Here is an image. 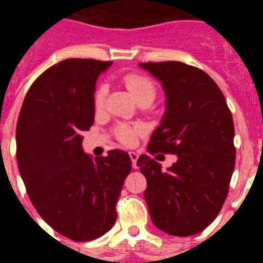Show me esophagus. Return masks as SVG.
<instances>
[{
	"mask_svg": "<svg viewBox=\"0 0 263 263\" xmlns=\"http://www.w3.org/2000/svg\"><path fill=\"white\" fill-rule=\"evenodd\" d=\"M129 158H131V160H132V167H134V169H137L138 167L137 160H138V158H139V155H138L137 152H129Z\"/></svg>",
	"mask_w": 263,
	"mask_h": 263,
	"instance_id": "1",
	"label": "esophagus"
}]
</instances>
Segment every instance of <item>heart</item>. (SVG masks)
<instances>
[{
  "label": "heart",
  "instance_id": "b5f03b06",
  "mask_svg": "<svg viewBox=\"0 0 263 263\" xmlns=\"http://www.w3.org/2000/svg\"><path fill=\"white\" fill-rule=\"evenodd\" d=\"M125 86L129 90L134 98L138 103H152L156 97V87L152 81L141 74H128L125 76ZM107 96V87L101 84L97 87L94 92V105L96 108H101L105 103ZM115 137L124 145H132L137 141V138L142 134V128L139 126H131L126 124H120L115 126Z\"/></svg>",
  "mask_w": 263,
  "mask_h": 263
}]
</instances>
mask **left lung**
Wrapping results in <instances>:
<instances>
[{
    "mask_svg": "<svg viewBox=\"0 0 263 263\" xmlns=\"http://www.w3.org/2000/svg\"><path fill=\"white\" fill-rule=\"evenodd\" d=\"M141 67L162 83L166 109L148 152L176 154L166 171L150 155L137 166L146 177L143 193L151 220L176 237L201 232L226 201L235 166L234 122L226 97L205 71L182 62H148Z\"/></svg>",
    "mask_w": 263,
    "mask_h": 263,
    "instance_id": "left-lung-1",
    "label": "left lung"
}]
</instances>
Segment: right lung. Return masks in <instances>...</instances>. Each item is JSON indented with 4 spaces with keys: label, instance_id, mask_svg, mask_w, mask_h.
<instances>
[{
    "label": "right lung",
    "instance_id": "right-lung-1",
    "mask_svg": "<svg viewBox=\"0 0 263 263\" xmlns=\"http://www.w3.org/2000/svg\"><path fill=\"white\" fill-rule=\"evenodd\" d=\"M112 62L66 59L45 70L26 94L16 124V160L33 207L73 241H91L117 221L115 205L131 158L84 154L81 134L94 122L98 76Z\"/></svg>",
    "mask_w": 263,
    "mask_h": 263
}]
</instances>
